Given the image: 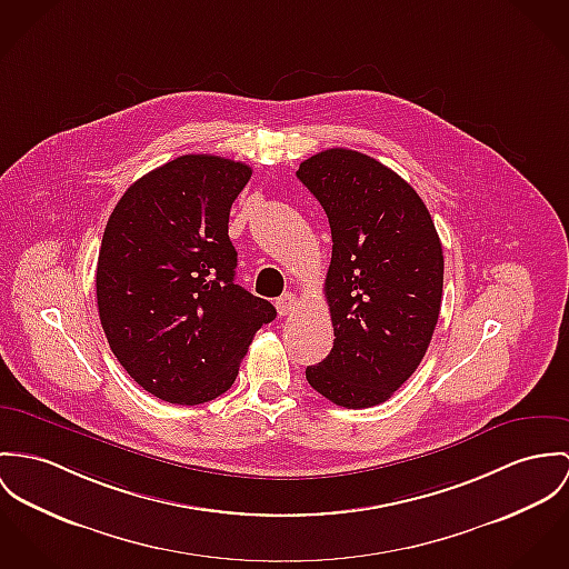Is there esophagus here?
I'll list each match as a JSON object with an SVG mask.
<instances>
[{
    "instance_id": "obj_1",
    "label": "esophagus",
    "mask_w": 569,
    "mask_h": 569,
    "mask_svg": "<svg viewBox=\"0 0 569 569\" xmlns=\"http://www.w3.org/2000/svg\"><path fill=\"white\" fill-rule=\"evenodd\" d=\"M296 307H298V298L293 293H284L276 300V309L280 315H289V312L296 310Z\"/></svg>"
}]
</instances>
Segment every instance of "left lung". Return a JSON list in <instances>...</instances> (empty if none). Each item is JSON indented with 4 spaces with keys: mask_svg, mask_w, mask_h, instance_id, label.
<instances>
[{
    "mask_svg": "<svg viewBox=\"0 0 569 569\" xmlns=\"http://www.w3.org/2000/svg\"><path fill=\"white\" fill-rule=\"evenodd\" d=\"M298 178L328 214L330 355L307 367L310 387L346 409L387 402L423 359L443 293V250L413 187L371 156L332 148Z\"/></svg>",
    "mask_w": 569,
    "mask_h": 569,
    "instance_id": "obj_1",
    "label": "left lung"
}]
</instances>
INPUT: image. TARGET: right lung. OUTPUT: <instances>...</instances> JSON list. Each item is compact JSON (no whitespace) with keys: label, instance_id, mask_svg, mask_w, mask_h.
Masks as SVG:
<instances>
[{"label":"right lung","instance_id":"add662e5","mask_svg":"<svg viewBox=\"0 0 569 569\" xmlns=\"http://www.w3.org/2000/svg\"><path fill=\"white\" fill-rule=\"evenodd\" d=\"M246 162L178 156L117 202L98 257V310L108 346L156 398L204 405L226 393L257 330L276 309L234 284L230 208Z\"/></svg>","mask_w":569,"mask_h":569}]
</instances>
